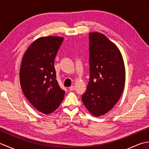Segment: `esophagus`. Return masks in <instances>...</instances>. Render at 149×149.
<instances>
[{"label":"esophagus","mask_w":149,"mask_h":149,"mask_svg":"<svg viewBox=\"0 0 149 149\" xmlns=\"http://www.w3.org/2000/svg\"><path fill=\"white\" fill-rule=\"evenodd\" d=\"M69 90L70 91H73V90H75V87L74 86H72L69 88Z\"/></svg>","instance_id":"1"}]
</instances>
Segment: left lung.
I'll use <instances>...</instances> for the list:
<instances>
[{
  "mask_svg": "<svg viewBox=\"0 0 149 149\" xmlns=\"http://www.w3.org/2000/svg\"><path fill=\"white\" fill-rule=\"evenodd\" d=\"M90 81L82 100L92 115L99 116L111 109L124 88L125 70L121 53L103 34H89Z\"/></svg>",
  "mask_w": 149,
  "mask_h": 149,
  "instance_id": "left-lung-1",
  "label": "left lung"
}]
</instances>
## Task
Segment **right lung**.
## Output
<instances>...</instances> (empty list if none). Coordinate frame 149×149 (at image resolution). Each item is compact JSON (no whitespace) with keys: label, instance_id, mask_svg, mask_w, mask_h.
<instances>
[{"label":"right lung","instance_id":"1","mask_svg":"<svg viewBox=\"0 0 149 149\" xmlns=\"http://www.w3.org/2000/svg\"><path fill=\"white\" fill-rule=\"evenodd\" d=\"M63 41L61 37L37 39L25 52L20 71L22 90L39 111L50 114L64 99L65 91L56 80L54 59Z\"/></svg>","mask_w":149,"mask_h":149}]
</instances>
